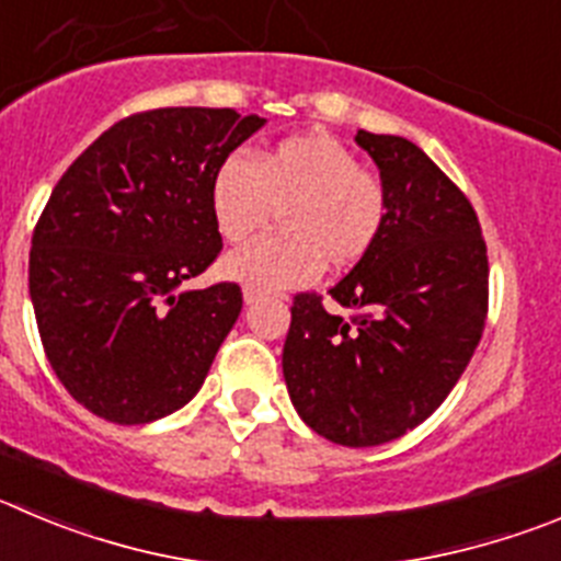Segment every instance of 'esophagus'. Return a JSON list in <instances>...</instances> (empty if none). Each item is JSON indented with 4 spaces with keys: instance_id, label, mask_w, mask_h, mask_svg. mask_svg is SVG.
I'll return each mask as SVG.
<instances>
[{
    "instance_id": "obj_1",
    "label": "esophagus",
    "mask_w": 561,
    "mask_h": 561,
    "mask_svg": "<svg viewBox=\"0 0 561 561\" xmlns=\"http://www.w3.org/2000/svg\"><path fill=\"white\" fill-rule=\"evenodd\" d=\"M265 296H268V293H265V290H256V287H245V290H243L245 305H256V301H263Z\"/></svg>"
}]
</instances>
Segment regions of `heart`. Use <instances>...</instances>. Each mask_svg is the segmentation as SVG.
I'll return each mask as SVG.
<instances>
[{
	"instance_id": "heart-1",
	"label": "heart",
	"mask_w": 561,
	"mask_h": 561,
	"mask_svg": "<svg viewBox=\"0 0 561 561\" xmlns=\"http://www.w3.org/2000/svg\"><path fill=\"white\" fill-rule=\"evenodd\" d=\"M218 232L243 243L279 209L285 232L232 251L224 276L256 290L307 285L329 268H352L374 251L390 216L385 180L327 133L282 138L254 157L229 154L209 185Z\"/></svg>"
}]
</instances>
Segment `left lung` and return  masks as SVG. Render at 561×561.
<instances>
[{"label":"left lung","mask_w":561,"mask_h":561,"mask_svg":"<svg viewBox=\"0 0 561 561\" xmlns=\"http://www.w3.org/2000/svg\"><path fill=\"white\" fill-rule=\"evenodd\" d=\"M390 193L385 232L329 296L298 293L282 374L301 421L368 448L421 426L468 368L486 323L490 265L473 204L399 135L359 129Z\"/></svg>","instance_id":"left-lung-1"}]
</instances>
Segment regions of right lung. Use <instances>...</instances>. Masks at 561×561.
Segmentation results:
<instances>
[{
    "label": "right lung",
    "mask_w": 561,
    "mask_h": 561,
    "mask_svg": "<svg viewBox=\"0 0 561 561\" xmlns=\"http://www.w3.org/2000/svg\"><path fill=\"white\" fill-rule=\"evenodd\" d=\"M263 124L229 107L127 115L51 191L33 232L30 298L51 370L93 415L138 426L204 385L243 293L185 282L224 249L213 176Z\"/></svg>",
    "instance_id": "right-lung-1"
}]
</instances>
